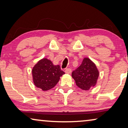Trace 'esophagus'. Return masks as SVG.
Masks as SVG:
<instances>
[{"label":"esophagus","mask_w":128,"mask_h":128,"mask_svg":"<svg viewBox=\"0 0 128 128\" xmlns=\"http://www.w3.org/2000/svg\"><path fill=\"white\" fill-rule=\"evenodd\" d=\"M64 72H65L66 73H68V74H69V73H71L72 70H71L70 68H66V69H64Z\"/></svg>","instance_id":"1"}]
</instances>
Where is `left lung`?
<instances>
[{"label": "left lung", "mask_w": 128, "mask_h": 128, "mask_svg": "<svg viewBox=\"0 0 128 128\" xmlns=\"http://www.w3.org/2000/svg\"><path fill=\"white\" fill-rule=\"evenodd\" d=\"M99 72L96 64L88 58L83 59L81 65L72 73L76 85L82 90H88L96 84Z\"/></svg>", "instance_id": "obj_1"}]
</instances>
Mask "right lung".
<instances>
[{"mask_svg": "<svg viewBox=\"0 0 128 128\" xmlns=\"http://www.w3.org/2000/svg\"><path fill=\"white\" fill-rule=\"evenodd\" d=\"M35 86L44 91L50 90L58 83L64 74L59 65H54L50 60L44 58L39 60L32 70Z\"/></svg>", "mask_w": 128, "mask_h": 128, "instance_id": "obj_1", "label": "right lung"}]
</instances>
